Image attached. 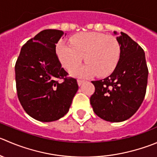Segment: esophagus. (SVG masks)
<instances>
[{"mask_svg":"<svg viewBox=\"0 0 157 157\" xmlns=\"http://www.w3.org/2000/svg\"><path fill=\"white\" fill-rule=\"evenodd\" d=\"M85 82V80H77V83H78L79 86H81L82 84H83V83Z\"/></svg>","mask_w":157,"mask_h":157,"instance_id":"obj_1","label":"esophagus"}]
</instances>
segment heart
I'll return each instance as SVG.
<instances>
[{"mask_svg":"<svg viewBox=\"0 0 157 157\" xmlns=\"http://www.w3.org/2000/svg\"><path fill=\"white\" fill-rule=\"evenodd\" d=\"M57 54L67 69L80 63L84 57L86 63L73 68L71 71L73 76L87 77L97 74L104 77L117 67L121 57V46L114 36L89 32L74 36L71 44H59Z\"/></svg>","mask_w":157,"mask_h":157,"instance_id":"b5f03b06","label":"heart"}]
</instances>
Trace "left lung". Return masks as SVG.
I'll return each mask as SVG.
<instances>
[{
  "mask_svg": "<svg viewBox=\"0 0 157 157\" xmlns=\"http://www.w3.org/2000/svg\"><path fill=\"white\" fill-rule=\"evenodd\" d=\"M121 46V57L113 72L106 78L92 81L95 92L90 101L94 113L109 122L130 118L144 101L148 68L144 50L126 33L113 31Z\"/></svg>",
  "mask_w": 157,
  "mask_h": 157,
  "instance_id": "left-lung-1",
  "label": "left lung"
}]
</instances>
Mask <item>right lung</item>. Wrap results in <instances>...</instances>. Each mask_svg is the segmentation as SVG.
<instances>
[{
  "instance_id": "right-lung-1",
  "label": "right lung",
  "mask_w": 157,
  "mask_h": 157,
  "mask_svg": "<svg viewBox=\"0 0 157 157\" xmlns=\"http://www.w3.org/2000/svg\"><path fill=\"white\" fill-rule=\"evenodd\" d=\"M63 35L59 30L40 31L22 47L15 64L20 103L29 116L40 122L63 117L78 90L77 80L67 77L56 54V44ZM59 78L64 81L59 82Z\"/></svg>"
}]
</instances>
